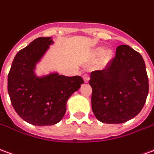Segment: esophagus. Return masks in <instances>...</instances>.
Segmentation results:
<instances>
[{
	"label": "esophagus",
	"mask_w": 154,
	"mask_h": 154,
	"mask_svg": "<svg viewBox=\"0 0 154 154\" xmlns=\"http://www.w3.org/2000/svg\"><path fill=\"white\" fill-rule=\"evenodd\" d=\"M83 79H84V81L85 82V83H88V82H89V79H90L89 75H87V74L84 75H83Z\"/></svg>",
	"instance_id": "obj_1"
}]
</instances>
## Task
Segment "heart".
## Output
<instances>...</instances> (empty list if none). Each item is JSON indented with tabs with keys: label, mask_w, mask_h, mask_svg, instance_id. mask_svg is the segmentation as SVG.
Listing matches in <instances>:
<instances>
[{
	"label": "heart",
	"mask_w": 154,
	"mask_h": 154,
	"mask_svg": "<svg viewBox=\"0 0 154 154\" xmlns=\"http://www.w3.org/2000/svg\"><path fill=\"white\" fill-rule=\"evenodd\" d=\"M97 61V67L100 69H105L111 64L113 58V51L109 48L104 49V46H98L91 49L90 52V59Z\"/></svg>",
	"instance_id": "obj_1"
}]
</instances>
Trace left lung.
<instances>
[{
    "instance_id": "1",
    "label": "left lung",
    "mask_w": 154,
    "mask_h": 154,
    "mask_svg": "<svg viewBox=\"0 0 154 154\" xmlns=\"http://www.w3.org/2000/svg\"><path fill=\"white\" fill-rule=\"evenodd\" d=\"M91 108L99 121L122 124L136 117L146 103L148 78L140 53L127 45L116 49L111 64L91 74Z\"/></svg>"
}]
</instances>
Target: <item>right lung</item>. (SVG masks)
<instances>
[{"label": "right lung", "instance_id": "obj_1", "mask_svg": "<svg viewBox=\"0 0 154 154\" xmlns=\"http://www.w3.org/2000/svg\"><path fill=\"white\" fill-rule=\"evenodd\" d=\"M54 44L51 37H39L17 52L7 78V90L16 113L34 125H52L61 121L71 95L84 83L80 76L57 72L36 74L37 65Z\"/></svg>", "mask_w": 154, "mask_h": 154}]
</instances>
